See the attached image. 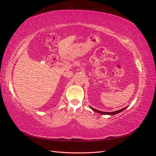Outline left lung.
Wrapping results in <instances>:
<instances>
[{
    "label": "left lung",
    "mask_w": 156,
    "mask_h": 156,
    "mask_svg": "<svg viewBox=\"0 0 156 156\" xmlns=\"http://www.w3.org/2000/svg\"><path fill=\"white\" fill-rule=\"evenodd\" d=\"M126 107H125V108H123V109H120V110H118V111H113V112H103V111H98V110H97V109H95L94 108H93V107H90V108H91V109H92V110H94V111H96V112H98V113H99V114H101V115H115V114H117V113H119L122 112V111L125 110V109L126 108Z\"/></svg>",
    "instance_id": "obj_1"
}]
</instances>
